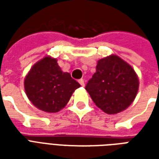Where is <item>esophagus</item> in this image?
<instances>
[{
    "label": "esophagus",
    "mask_w": 159,
    "mask_h": 159,
    "mask_svg": "<svg viewBox=\"0 0 159 159\" xmlns=\"http://www.w3.org/2000/svg\"><path fill=\"white\" fill-rule=\"evenodd\" d=\"M79 83L81 84V86H83V87H84V85H85V83H84V80L83 79H80Z\"/></svg>",
    "instance_id": "esophagus-1"
}]
</instances>
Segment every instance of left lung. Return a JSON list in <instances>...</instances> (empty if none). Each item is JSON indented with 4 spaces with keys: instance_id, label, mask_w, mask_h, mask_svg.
<instances>
[{
    "instance_id": "obj_1",
    "label": "left lung",
    "mask_w": 159,
    "mask_h": 159,
    "mask_svg": "<svg viewBox=\"0 0 159 159\" xmlns=\"http://www.w3.org/2000/svg\"><path fill=\"white\" fill-rule=\"evenodd\" d=\"M139 83L132 66L117 55L111 54L98 60L96 71L85 89L100 110L113 115L133 103Z\"/></svg>"
}]
</instances>
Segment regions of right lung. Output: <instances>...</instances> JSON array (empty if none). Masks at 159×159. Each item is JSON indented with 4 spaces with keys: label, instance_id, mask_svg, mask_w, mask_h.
<instances>
[{
    "label": "right lung",
    "instance_id": "obj_1",
    "mask_svg": "<svg viewBox=\"0 0 159 159\" xmlns=\"http://www.w3.org/2000/svg\"><path fill=\"white\" fill-rule=\"evenodd\" d=\"M24 84L30 102L48 113L62 110L73 92L81 87L70 73L63 72L57 59L51 56H45L30 68Z\"/></svg>",
    "mask_w": 159,
    "mask_h": 159
}]
</instances>
